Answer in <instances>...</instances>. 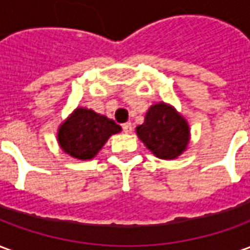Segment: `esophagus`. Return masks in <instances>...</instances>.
Masks as SVG:
<instances>
[{"label": "esophagus", "instance_id": "esophagus-1", "mask_svg": "<svg viewBox=\"0 0 250 250\" xmlns=\"http://www.w3.org/2000/svg\"><path fill=\"white\" fill-rule=\"evenodd\" d=\"M122 128H123V131H125V134H128V132H131V131H132V125H131L130 122H128V123L122 125Z\"/></svg>", "mask_w": 250, "mask_h": 250}]
</instances>
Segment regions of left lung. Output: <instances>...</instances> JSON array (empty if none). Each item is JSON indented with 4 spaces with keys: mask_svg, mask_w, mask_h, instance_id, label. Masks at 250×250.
Segmentation results:
<instances>
[{
    "mask_svg": "<svg viewBox=\"0 0 250 250\" xmlns=\"http://www.w3.org/2000/svg\"><path fill=\"white\" fill-rule=\"evenodd\" d=\"M188 125L178 112L165 103L151 105L136 134L155 157L174 159L186 150Z\"/></svg>",
    "mask_w": 250,
    "mask_h": 250,
    "instance_id": "8db88e82",
    "label": "left lung"
}]
</instances>
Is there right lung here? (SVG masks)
<instances>
[{"label": "right lung", "instance_id": "obj_1", "mask_svg": "<svg viewBox=\"0 0 250 250\" xmlns=\"http://www.w3.org/2000/svg\"><path fill=\"white\" fill-rule=\"evenodd\" d=\"M122 130L114 120L92 109L77 108L59 130V143L66 154L77 159H91L111 135Z\"/></svg>", "mask_w": 250, "mask_h": 250}]
</instances>
